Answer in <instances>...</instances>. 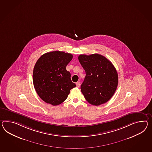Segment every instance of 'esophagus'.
<instances>
[{"label":"esophagus","instance_id":"esophagus-1","mask_svg":"<svg viewBox=\"0 0 152 152\" xmlns=\"http://www.w3.org/2000/svg\"><path fill=\"white\" fill-rule=\"evenodd\" d=\"M76 86H77V87L78 88H79L80 87V82H76Z\"/></svg>","mask_w":152,"mask_h":152}]
</instances>
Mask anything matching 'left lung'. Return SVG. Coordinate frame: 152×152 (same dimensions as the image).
I'll return each mask as SVG.
<instances>
[{"label": "left lung", "instance_id": "left-lung-1", "mask_svg": "<svg viewBox=\"0 0 152 152\" xmlns=\"http://www.w3.org/2000/svg\"><path fill=\"white\" fill-rule=\"evenodd\" d=\"M78 60L86 72L81 86L82 93L89 104L98 106L110 100L117 88L118 75L113 64L105 56L81 54Z\"/></svg>", "mask_w": 152, "mask_h": 152}]
</instances>
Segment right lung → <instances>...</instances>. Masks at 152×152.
<instances>
[{
	"mask_svg": "<svg viewBox=\"0 0 152 152\" xmlns=\"http://www.w3.org/2000/svg\"><path fill=\"white\" fill-rule=\"evenodd\" d=\"M72 58L70 53L54 51L45 53L37 60L33 72L34 87L45 103L59 105L76 87L66 69Z\"/></svg>",
	"mask_w": 152,
	"mask_h": 152,
	"instance_id": "add662e5",
	"label": "right lung"
}]
</instances>
